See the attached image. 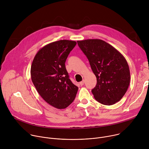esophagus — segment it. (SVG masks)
I'll use <instances>...</instances> for the list:
<instances>
[{
	"label": "esophagus",
	"mask_w": 149,
	"mask_h": 149,
	"mask_svg": "<svg viewBox=\"0 0 149 149\" xmlns=\"http://www.w3.org/2000/svg\"><path fill=\"white\" fill-rule=\"evenodd\" d=\"M84 82H84V80H82L81 82H79V84L82 86H83V85L84 84Z\"/></svg>",
	"instance_id": "esophagus-1"
}]
</instances>
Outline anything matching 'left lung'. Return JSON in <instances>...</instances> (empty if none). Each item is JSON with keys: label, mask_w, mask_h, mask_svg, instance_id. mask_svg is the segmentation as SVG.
<instances>
[{"label": "left lung", "mask_w": 149, "mask_h": 149, "mask_svg": "<svg viewBox=\"0 0 149 149\" xmlns=\"http://www.w3.org/2000/svg\"><path fill=\"white\" fill-rule=\"evenodd\" d=\"M87 57L97 85L92 90L95 99L107 105L119 101L125 94L130 81L129 67L124 56L107 42L98 39L78 40Z\"/></svg>", "instance_id": "left-lung-1"}]
</instances>
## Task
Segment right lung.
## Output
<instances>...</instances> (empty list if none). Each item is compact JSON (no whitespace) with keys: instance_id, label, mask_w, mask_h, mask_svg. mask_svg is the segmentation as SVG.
Wrapping results in <instances>:
<instances>
[{"instance_id":"1","label":"right lung","mask_w":149,"mask_h":149,"mask_svg":"<svg viewBox=\"0 0 149 149\" xmlns=\"http://www.w3.org/2000/svg\"><path fill=\"white\" fill-rule=\"evenodd\" d=\"M77 42L60 40L40 49L31 68L32 82L47 103L58 109L67 108L74 100L78 88L69 78L65 63Z\"/></svg>"}]
</instances>
